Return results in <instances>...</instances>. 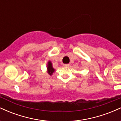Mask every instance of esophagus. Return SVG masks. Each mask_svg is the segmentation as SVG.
Wrapping results in <instances>:
<instances>
[{
    "instance_id": "1",
    "label": "esophagus",
    "mask_w": 121,
    "mask_h": 121,
    "mask_svg": "<svg viewBox=\"0 0 121 121\" xmlns=\"http://www.w3.org/2000/svg\"><path fill=\"white\" fill-rule=\"evenodd\" d=\"M63 66H64V67H68V66H69V64H64Z\"/></svg>"
}]
</instances>
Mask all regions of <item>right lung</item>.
<instances>
[{
  "mask_svg": "<svg viewBox=\"0 0 121 121\" xmlns=\"http://www.w3.org/2000/svg\"><path fill=\"white\" fill-rule=\"evenodd\" d=\"M47 73H48V74H49L50 76H52L53 73L55 72V69L53 68V67L52 63L51 61H48V62H47Z\"/></svg>",
  "mask_w": 121,
  "mask_h": 121,
  "instance_id": "1",
  "label": "right lung"
}]
</instances>
